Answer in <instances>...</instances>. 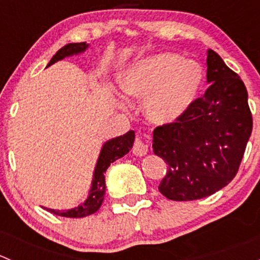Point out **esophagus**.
<instances>
[{
    "instance_id": "1",
    "label": "esophagus",
    "mask_w": 260,
    "mask_h": 260,
    "mask_svg": "<svg viewBox=\"0 0 260 260\" xmlns=\"http://www.w3.org/2000/svg\"><path fill=\"white\" fill-rule=\"evenodd\" d=\"M132 151L136 156H145V154L147 153V151H148V146L143 142L142 138L136 137L135 143H133Z\"/></svg>"
}]
</instances>
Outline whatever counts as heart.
<instances>
[{
    "label": "heart",
    "instance_id": "1",
    "mask_svg": "<svg viewBox=\"0 0 260 260\" xmlns=\"http://www.w3.org/2000/svg\"><path fill=\"white\" fill-rule=\"evenodd\" d=\"M204 73L192 60L174 52H162L142 60L125 74L122 88L127 94L146 99L147 115L156 123H171L195 102Z\"/></svg>",
    "mask_w": 260,
    "mask_h": 260
}]
</instances>
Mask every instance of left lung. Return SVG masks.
<instances>
[{
  "mask_svg": "<svg viewBox=\"0 0 260 260\" xmlns=\"http://www.w3.org/2000/svg\"><path fill=\"white\" fill-rule=\"evenodd\" d=\"M206 77L205 94L179 119L153 131L154 154L167 164L158 190L170 200H199L226 186L253 129L243 80L211 49Z\"/></svg>",
  "mask_w": 260,
  "mask_h": 260,
  "instance_id": "1",
  "label": "left lung"
}]
</instances>
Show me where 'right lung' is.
<instances>
[{
    "mask_svg": "<svg viewBox=\"0 0 260 260\" xmlns=\"http://www.w3.org/2000/svg\"><path fill=\"white\" fill-rule=\"evenodd\" d=\"M86 48H88L86 43L68 44L52 56L48 67L59 61V60L64 59V57L83 52ZM133 141H135V131H128L125 135L119 136V137L113 138V140L104 143L101 154H99L98 162H96L95 171H94L90 193H89L85 203L81 204L78 208L72 209V210L59 211L52 210V209H46V210L51 212V214L57 215V216L65 217H84L94 214L101 208L102 203L104 200V195H106V177H104V174H106L107 169L111 166L112 162H114L115 159L120 158V157H123L125 153L129 152V149L133 146Z\"/></svg>",
    "mask_w": 260,
    "mask_h": 260,
    "instance_id": "1",
    "label": "right lung"
}]
</instances>
